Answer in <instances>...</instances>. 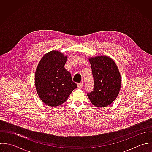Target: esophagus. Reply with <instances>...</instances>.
Here are the masks:
<instances>
[{"instance_id": "obj_1", "label": "esophagus", "mask_w": 152, "mask_h": 152, "mask_svg": "<svg viewBox=\"0 0 152 152\" xmlns=\"http://www.w3.org/2000/svg\"><path fill=\"white\" fill-rule=\"evenodd\" d=\"M83 82H80V83L77 84V87L79 89H81L83 87Z\"/></svg>"}]
</instances>
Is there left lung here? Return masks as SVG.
<instances>
[{"label": "left lung", "mask_w": 152, "mask_h": 152, "mask_svg": "<svg viewBox=\"0 0 152 152\" xmlns=\"http://www.w3.org/2000/svg\"><path fill=\"white\" fill-rule=\"evenodd\" d=\"M94 80V89L87 93L91 102L98 107H106L117 97L121 84L115 62L107 56L89 58Z\"/></svg>", "instance_id": "1"}]
</instances>
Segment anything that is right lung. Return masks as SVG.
<instances>
[{
  "instance_id": "add662e5",
  "label": "right lung",
  "mask_w": 152,
  "mask_h": 152,
  "mask_svg": "<svg viewBox=\"0 0 152 152\" xmlns=\"http://www.w3.org/2000/svg\"><path fill=\"white\" fill-rule=\"evenodd\" d=\"M67 56L51 51L43 56L37 67L35 83L37 94L48 106L55 107L65 102L77 86L64 68Z\"/></svg>"
}]
</instances>
